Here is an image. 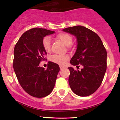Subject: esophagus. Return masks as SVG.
<instances>
[{"label": "esophagus", "instance_id": "obj_1", "mask_svg": "<svg viewBox=\"0 0 120 120\" xmlns=\"http://www.w3.org/2000/svg\"><path fill=\"white\" fill-rule=\"evenodd\" d=\"M60 70H63V69H64V68H66V67H64V66H60Z\"/></svg>", "mask_w": 120, "mask_h": 120}]
</instances>
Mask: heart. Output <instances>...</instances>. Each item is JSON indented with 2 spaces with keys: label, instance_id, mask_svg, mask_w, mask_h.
Returning <instances> with one entry per match:
<instances>
[{
  "label": "heart",
  "instance_id": "obj_1",
  "mask_svg": "<svg viewBox=\"0 0 120 120\" xmlns=\"http://www.w3.org/2000/svg\"><path fill=\"white\" fill-rule=\"evenodd\" d=\"M56 38L60 40L67 46H70L72 43V38L67 33H60L56 36ZM50 43L51 40L49 37H46L42 40V46L46 52H49L50 50ZM68 60V57L67 55H53L51 58L53 62L60 65H64Z\"/></svg>",
  "mask_w": 120,
  "mask_h": 120
}]
</instances>
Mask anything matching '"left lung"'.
<instances>
[{"label": "left lung", "mask_w": 120, "mask_h": 120, "mask_svg": "<svg viewBox=\"0 0 120 120\" xmlns=\"http://www.w3.org/2000/svg\"><path fill=\"white\" fill-rule=\"evenodd\" d=\"M75 37L77 50L70 63L83 68L76 71L72 67L68 82L71 90L79 96H88L99 88L107 68V52L100 37L95 32L85 26L78 25L63 30Z\"/></svg>", "instance_id": "left-lung-1"}]
</instances>
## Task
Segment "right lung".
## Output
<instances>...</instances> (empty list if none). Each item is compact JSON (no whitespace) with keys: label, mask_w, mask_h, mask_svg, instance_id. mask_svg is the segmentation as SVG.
Segmentation results:
<instances>
[{"label":"right lung","mask_w":120,"mask_h":120,"mask_svg":"<svg viewBox=\"0 0 120 120\" xmlns=\"http://www.w3.org/2000/svg\"><path fill=\"white\" fill-rule=\"evenodd\" d=\"M54 33L46 29H31L23 34L14 48V72L22 89L34 97L48 96L55 85L60 71L59 65L49 61L46 70L39 66L46 54L42 40L46 36Z\"/></svg>","instance_id":"add662e5"}]
</instances>
